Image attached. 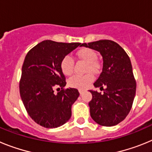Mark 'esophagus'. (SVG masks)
Listing matches in <instances>:
<instances>
[{
	"label": "esophagus",
	"mask_w": 152,
	"mask_h": 152,
	"mask_svg": "<svg viewBox=\"0 0 152 152\" xmlns=\"http://www.w3.org/2000/svg\"><path fill=\"white\" fill-rule=\"evenodd\" d=\"M84 90H79V93H80V94H82L83 93H84Z\"/></svg>",
	"instance_id": "esophagus-1"
}]
</instances>
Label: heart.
Masks as SVG:
<instances>
[{
	"mask_svg": "<svg viewBox=\"0 0 152 152\" xmlns=\"http://www.w3.org/2000/svg\"><path fill=\"white\" fill-rule=\"evenodd\" d=\"M77 55L80 59L87 62L86 71L92 73H96L99 69V64L96 61V54L94 50L88 48H83L77 52ZM60 67L64 75H72L73 72L74 60L69 55L65 56L60 63ZM94 80V77L91 73L84 75H74L68 80V84L72 88L84 89L88 88Z\"/></svg>",
	"mask_w": 152,
	"mask_h": 152,
	"instance_id": "1",
	"label": "heart"
}]
</instances>
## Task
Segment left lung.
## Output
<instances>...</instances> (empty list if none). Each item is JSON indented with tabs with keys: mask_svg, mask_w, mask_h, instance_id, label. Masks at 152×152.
Here are the masks:
<instances>
[{
	"mask_svg": "<svg viewBox=\"0 0 152 152\" xmlns=\"http://www.w3.org/2000/svg\"><path fill=\"white\" fill-rule=\"evenodd\" d=\"M81 46L97 51L103 58L102 72L94 85L105 89L103 94L89 91L92 94L89 102L91 118L100 126H116L129 113L136 91L129 57L111 40L83 43Z\"/></svg>",
	"mask_w": 152,
	"mask_h": 152,
	"instance_id": "8db88e82",
	"label": "left lung"
}]
</instances>
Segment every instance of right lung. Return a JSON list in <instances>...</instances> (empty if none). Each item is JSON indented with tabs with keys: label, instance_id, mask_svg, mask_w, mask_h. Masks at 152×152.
<instances>
[{
	"label": "right lung",
	"instance_id": "obj_1",
	"mask_svg": "<svg viewBox=\"0 0 152 152\" xmlns=\"http://www.w3.org/2000/svg\"><path fill=\"white\" fill-rule=\"evenodd\" d=\"M81 43H64L44 40L34 46L25 57L22 67L20 93L28 114L45 128H58L72 116V106L79 92L66 85L60 67L61 59ZM56 86L61 91L54 93Z\"/></svg>",
	"mask_w": 152,
	"mask_h": 152
}]
</instances>
